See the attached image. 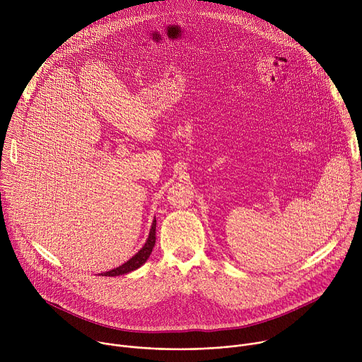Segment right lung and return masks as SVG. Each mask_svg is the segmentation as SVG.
I'll return each mask as SVG.
<instances>
[{"label":"right lung","instance_id":"obj_1","mask_svg":"<svg viewBox=\"0 0 362 362\" xmlns=\"http://www.w3.org/2000/svg\"><path fill=\"white\" fill-rule=\"evenodd\" d=\"M154 243H156V219L153 221V225H151V229H150V233H148V238H147L144 246L133 257H130V259L126 264H123L119 268H115V269H112L109 272L101 274V275H105V276H119V275H124V274H129L132 271H136L137 268H140L148 259V256H150V253L153 250Z\"/></svg>","mask_w":362,"mask_h":362}]
</instances>
